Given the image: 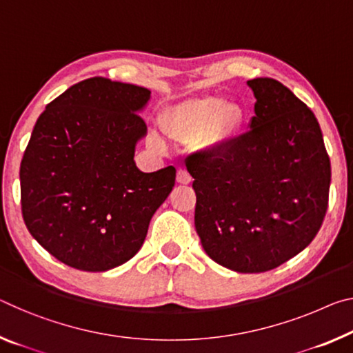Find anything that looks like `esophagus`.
<instances>
[{"label": "esophagus", "instance_id": "1", "mask_svg": "<svg viewBox=\"0 0 353 353\" xmlns=\"http://www.w3.org/2000/svg\"><path fill=\"white\" fill-rule=\"evenodd\" d=\"M176 179L177 183H181V185H188V183L192 182V176H190L185 170H179Z\"/></svg>", "mask_w": 353, "mask_h": 353}]
</instances>
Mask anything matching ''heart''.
I'll return each instance as SVG.
<instances>
[{
	"mask_svg": "<svg viewBox=\"0 0 353 353\" xmlns=\"http://www.w3.org/2000/svg\"><path fill=\"white\" fill-rule=\"evenodd\" d=\"M163 132L174 139H198L199 148L220 154L232 146L245 127V111L239 103H225L220 99L190 100L171 108L161 121ZM152 143L160 146L159 137Z\"/></svg>",
	"mask_w": 353,
	"mask_h": 353,
	"instance_id": "1",
	"label": "heart"
}]
</instances>
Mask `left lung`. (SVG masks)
I'll use <instances>...</instances> for the list:
<instances>
[{"instance_id":"obj_1","label":"left lung","mask_w":353,"mask_h":353,"mask_svg":"<svg viewBox=\"0 0 353 353\" xmlns=\"http://www.w3.org/2000/svg\"><path fill=\"white\" fill-rule=\"evenodd\" d=\"M256 103L250 130L220 154L194 155V228L216 264L261 273L316 237L332 168L312 111L273 78L247 81Z\"/></svg>"}]
</instances>
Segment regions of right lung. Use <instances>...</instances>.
I'll use <instances>...</instances> for the list:
<instances>
[{
	"label": "right lung",
	"instance_id": "obj_1",
	"mask_svg": "<svg viewBox=\"0 0 353 353\" xmlns=\"http://www.w3.org/2000/svg\"><path fill=\"white\" fill-rule=\"evenodd\" d=\"M146 88L94 77L70 86L39 116L20 165L21 214L56 259L106 272L135 256L176 168L139 171Z\"/></svg>",
	"mask_w": 353,
	"mask_h": 353
}]
</instances>
